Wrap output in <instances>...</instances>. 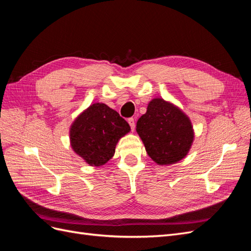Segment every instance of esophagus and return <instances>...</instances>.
<instances>
[{
  "label": "esophagus",
  "mask_w": 251,
  "mask_h": 251,
  "mask_svg": "<svg viewBox=\"0 0 251 251\" xmlns=\"http://www.w3.org/2000/svg\"><path fill=\"white\" fill-rule=\"evenodd\" d=\"M127 123H128V125H130V126H131V130L134 131V130H135V121H134V118H128V119H127Z\"/></svg>",
  "instance_id": "34e87169"
}]
</instances>
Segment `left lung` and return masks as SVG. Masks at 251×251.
<instances>
[{
	"label": "left lung",
	"instance_id": "1",
	"mask_svg": "<svg viewBox=\"0 0 251 251\" xmlns=\"http://www.w3.org/2000/svg\"><path fill=\"white\" fill-rule=\"evenodd\" d=\"M136 132L148 155L158 165H172L185 158L195 139L192 121L176 104L153 98L138 119Z\"/></svg>",
	"mask_w": 251,
	"mask_h": 251
}]
</instances>
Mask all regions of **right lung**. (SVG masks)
Instances as JSON below:
<instances>
[{
    "label": "right lung",
    "instance_id": "right-lung-1",
    "mask_svg": "<svg viewBox=\"0 0 251 251\" xmlns=\"http://www.w3.org/2000/svg\"><path fill=\"white\" fill-rule=\"evenodd\" d=\"M130 131V126L115 110L95 102L74 119L69 131L70 144L89 165L101 166L114 156L116 144Z\"/></svg>",
    "mask_w": 251,
    "mask_h": 251
}]
</instances>
